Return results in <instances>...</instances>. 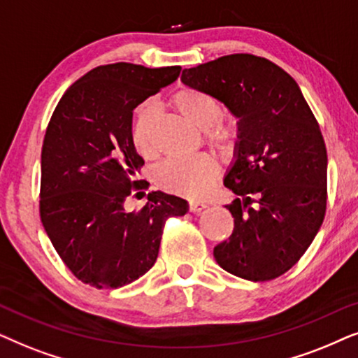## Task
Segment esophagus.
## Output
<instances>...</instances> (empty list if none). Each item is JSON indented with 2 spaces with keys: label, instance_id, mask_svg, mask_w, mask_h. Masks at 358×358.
<instances>
[{
  "label": "esophagus",
  "instance_id": "obj_1",
  "mask_svg": "<svg viewBox=\"0 0 358 358\" xmlns=\"http://www.w3.org/2000/svg\"><path fill=\"white\" fill-rule=\"evenodd\" d=\"M188 208H189V211L192 213H201L203 209H206L208 208V204L206 203H203V201H189L188 203Z\"/></svg>",
  "mask_w": 358,
  "mask_h": 358
}]
</instances>
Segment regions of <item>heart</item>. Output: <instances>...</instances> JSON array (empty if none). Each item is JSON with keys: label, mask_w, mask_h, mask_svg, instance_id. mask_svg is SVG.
Segmentation results:
<instances>
[{"label": "heart", "mask_w": 358, "mask_h": 358, "mask_svg": "<svg viewBox=\"0 0 358 358\" xmlns=\"http://www.w3.org/2000/svg\"><path fill=\"white\" fill-rule=\"evenodd\" d=\"M178 113L189 119L199 129H204L213 147L227 152L234 144L236 129L224 122L222 104L214 94L204 90L183 87L170 98ZM155 109L152 104H141L132 124V144L142 157L149 159L155 154L154 142ZM217 175V164L213 155L199 154L188 159H169L157 169L155 178L160 188L187 198H201L211 188Z\"/></svg>", "instance_id": "heart-1"}]
</instances>
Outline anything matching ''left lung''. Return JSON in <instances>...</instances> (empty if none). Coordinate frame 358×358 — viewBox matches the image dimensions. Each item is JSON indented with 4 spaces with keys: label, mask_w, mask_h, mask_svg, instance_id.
<instances>
[{
    "label": "left lung",
    "mask_w": 358,
    "mask_h": 358,
    "mask_svg": "<svg viewBox=\"0 0 358 358\" xmlns=\"http://www.w3.org/2000/svg\"><path fill=\"white\" fill-rule=\"evenodd\" d=\"M182 82L211 93L237 121V144L224 185L234 231L214 247L229 273L266 282L301 259L324 221L327 152L298 83L273 62L232 54L185 69Z\"/></svg>",
    "instance_id": "obj_1"
}]
</instances>
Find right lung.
Returning <instances> with one entry per match:
<instances>
[{
    "label": "right lung",
    "instance_id": "right-lung-1",
    "mask_svg": "<svg viewBox=\"0 0 358 358\" xmlns=\"http://www.w3.org/2000/svg\"><path fill=\"white\" fill-rule=\"evenodd\" d=\"M182 66L117 62L90 70L66 90L41 155V221L69 270L94 288L129 285L154 266L165 221L188 203L152 192L139 211L124 201L142 189L132 111L178 78ZM139 194V193H137Z\"/></svg>",
    "mask_w": 358,
    "mask_h": 358
}]
</instances>
